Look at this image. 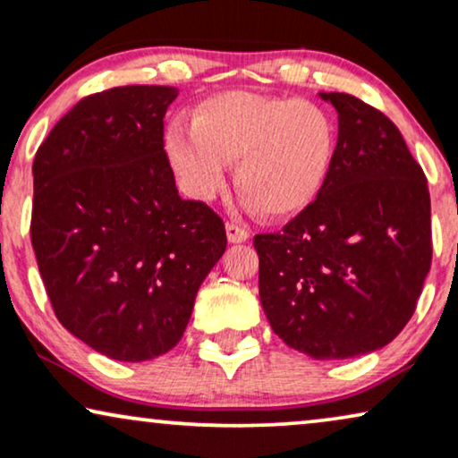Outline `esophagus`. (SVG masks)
<instances>
[{"label": "esophagus", "instance_id": "obj_1", "mask_svg": "<svg viewBox=\"0 0 458 458\" xmlns=\"http://www.w3.org/2000/svg\"><path fill=\"white\" fill-rule=\"evenodd\" d=\"M225 229H227V240L231 243H242L250 237V233H248L246 229L240 227V225H235V223H227V227Z\"/></svg>", "mask_w": 458, "mask_h": 458}]
</instances>
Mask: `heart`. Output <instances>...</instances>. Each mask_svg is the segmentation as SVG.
Here are the masks:
<instances>
[{"label": "heart", "instance_id": "b5f03b06", "mask_svg": "<svg viewBox=\"0 0 458 458\" xmlns=\"http://www.w3.org/2000/svg\"><path fill=\"white\" fill-rule=\"evenodd\" d=\"M338 128L322 105L229 90L201 100L191 126L165 130V157L189 195L208 199L235 162L233 182L267 218L299 215L328 181Z\"/></svg>", "mask_w": 458, "mask_h": 458}]
</instances>
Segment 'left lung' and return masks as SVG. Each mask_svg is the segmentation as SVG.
Returning a JSON list of instances; mask_svg holds the SVG:
<instances>
[{
	"label": "left lung",
	"mask_w": 458,
	"mask_h": 458,
	"mask_svg": "<svg viewBox=\"0 0 458 458\" xmlns=\"http://www.w3.org/2000/svg\"><path fill=\"white\" fill-rule=\"evenodd\" d=\"M338 113L336 153L311 206L254 237L259 294L273 332L316 360H347L394 341L431 267L423 168L381 111L319 92Z\"/></svg>",
	"instance_id": "1"
}]
</instances>
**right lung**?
I'll list each match as a JSON object with an SVG mask.
<instances>
[{
  "label": "right lung",
  "instance_id": "obj_1",
  "mask_svg": "<svg viewBox=\"0 0 458 458\" xmlns=\"http://www.w3.org/2000/svg\"><path fill=\"white\" fill-rule=\"evenodd\" d=\"M172 86L81 98L33 162L31 243L58 322L94 352L147 361L181 341L223 257L221 216L178 195L164 151Z\"/></svg>",
  "mask_w": 458,
  "mask_h": 458
}]
</instances>
